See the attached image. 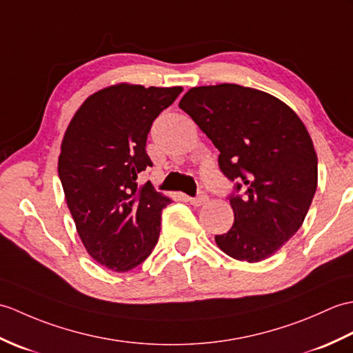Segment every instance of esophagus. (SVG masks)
<instances>
[{"label":"esophagus","instance_id":"obj_1","mask_svg":"<svg viewBox=\"0 0 353 353\" xmlns=\"http://www.w3.org/2000/svg\"><path fill=\"white\" fill-rule=\"evenodd\" d=\"M187 201H189L193 207H201L208 201V196L205 193H201L196 198H187Z\"/></svg>","mask_w":353,"mask_h":353}]
</instances>
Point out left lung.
<instances>
[{
  "label": "left lung",
  "instance_id": "1",
  "mask_svg": "<svg viewBox=\"0 0 353 353\" xmlns=\"http://www.w3.org/2000/svg\"><path fill=\"white\" fill-rule=\"evenodd\" d=\"M179 108L219 150V168L234 181L231 230L214 240L234 260L272 256L301 228L317 189L314 145L292 108L239 84L193 88Z\"/></svg>",
  "mask_w": 353,
  "mask_h": 353
}]
</instances>
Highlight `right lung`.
Here are the masks:
<instances>
[{"label": "right lung", "mask_w": 353, "mask_h": 353, "mask_svg": "<svg viewBox=\"0 0 353 353\" xmlns=\"http://www.w3.org/2000/svg\"><path fill=\"white\" fill-rule=\"evenodd\" d=\"M181 92L114 84L85 99L66 128L59 176L68 208L89 255L113 272L142 264L159 241L172 201L137 176L152 166L145 150L152 122Z\"/></svg>", "instance_id": "1"}]
</instances>
